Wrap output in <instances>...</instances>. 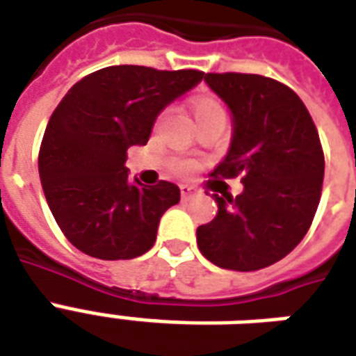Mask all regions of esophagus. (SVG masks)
I'll use <instances>...</instances> for the list:
<instances>
[{"instance_id":"esophagus-1","label":"esophagus","mask_w":356,"mask_h":356,"mask_svg":"<svg viewBox=\"0 0 356 356\" xmlns=\"http://www.w3.org/2000/svg\"><path fill=\"white\" fill-rule=\"evenodd\" d=\"M179 188H181V198H183V200L191 198V196L194 194V186H191V185H181Z\"/></svg>"}]
</instances>
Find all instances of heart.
Wrapping results in <instances>:
<instances>
[{"instance_id": "heart-1", "label": "heart", "mask_w": 356, "mask_h": 356, "mask_svg": "<svg viewBox=\"0 0 356 356\" xmlns=\"http://www.w3.org/2000/svg\"><path fill=\"white\" fill-rule=\"evenodd\" d=\"M193 114L196 120V125L206 124L211 120H225V108L221 102L217 101L216 97H202L193 104ZM173 170L179 173H186V171L193 170V162H186V160H177L173 162Z\"/></svg>"}]
</instances>
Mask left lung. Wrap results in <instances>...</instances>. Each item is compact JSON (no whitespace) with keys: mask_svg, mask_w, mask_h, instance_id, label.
Listing matches in <instances>:
<instances>
[{"mask_svg":"<svg viewBox=\"0 0 356 356\" xmlns=\"http://www.w3.org/2000/svg\"><path fill=\"white\" fill-rule=\"evenodd\" d=\"M229 106L232 139L211 175L242 177L232 198L216 191L217 216L196 231L202 255L221 268L259 270L303 240L318 208L324 152L303 101L288 86L257 74H206Z\"/></svg>","mask_w":356,"mask_h":356,"instance_id":"1","label":"left lung"}]
</instances>
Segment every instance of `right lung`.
Listing matches in <instances>:
<instances>
[{"mask_svg": "<svg viewBox=\"0 0 356 356\" xmlns=\"http://www.w3.org/2000/svg\"><path fill=\"white\" fill-rule=\"evenodd\" d=\"M202 80L200 70L108 66L81 78L58 102L38 168L51 213L80 252L116 261L154 246L160 217L181 193L170 181H131L127 148L147 145L158 114Z\"/></svg>", "mask_w": 356, "mask_h": 356, "instance_id": "right-lung-1", "label": "right lung"}]
</instances>
